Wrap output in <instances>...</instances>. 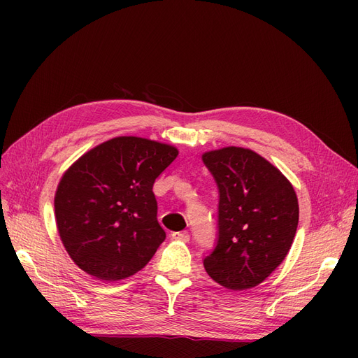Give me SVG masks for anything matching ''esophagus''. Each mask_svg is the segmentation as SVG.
<instances>
[{"label": "esophagus", "instance_id": "34e87169", "mask_svg": "<svg viewBox=\"0 0 358 358\" xmlns=\"http://www.w3.org/2000/svg\"><path fill=\"white\" fill-rule=\"evenodd\" d=\"M171 239L179 242H189V234L187 231H175L171 233Z\"/></svg>", "mask_w": 358, "mask_h": 358}]
</instances>
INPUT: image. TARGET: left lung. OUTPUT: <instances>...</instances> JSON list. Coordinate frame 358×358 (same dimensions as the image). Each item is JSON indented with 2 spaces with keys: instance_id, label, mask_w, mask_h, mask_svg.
<instances>
[{
  "instance_id": "1",
  "label": "left lung",
  "mask_w": 358,
  "mask_h": 358,
  "mask_svg": "<svg viewBox=\"0 0 358 358\" xmlns=\"http://www.w3.org/2000/svg\"><path fill=\"white\" fill-rule=\"evenodd\" d=\"M218 185V241L204 268L220 285L252 288L284 262L299 224L289 180L251 149L229 146L203 154Z\"/></svg>"
}]
</instances>
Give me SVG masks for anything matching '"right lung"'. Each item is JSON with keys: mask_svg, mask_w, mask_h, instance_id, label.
I'll use <instances>...</instances> for the list:
<instances>
[{"mask_svg": "<svg viewBox=\"0 0 358 358\" xmlns=\"http://www.w3.org/2000/svg\"><path fill=\"white\" fill-rule=\"evenodd\" d=\"M178 154L175 146L122 136L88 150L64 173L57 227L83 272L112 282L149 263L166 239L152 187Z\"/></svg>", "mask_w": 358, "mask_h": 358, "instance_id": "right-lung-1", "label": "right lung"}]
</instances>
